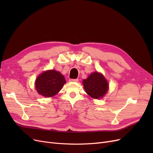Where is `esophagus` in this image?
Returning a JSON list of instances; mask_svg holds the SVG:
<instances>
[{
	"instance_id": "1",
	"label": "esophagus",
	"mask_w": 153,
	"mask_h": 153,
	"mask_svg": "<svg viewBox=\"0 0 153 153\" xmlns=\"http://www.w3.org/2000/svg\"><path fill=\"white\" fill-rule=\"evenodd\" d=\"M78 78H76V79H69V82H78Z\"/></svg>"
}]
</instances>
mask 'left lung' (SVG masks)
Here are the masks:
<instances>
[{
  "label": "left lung",
  "instance_id": "left-lung-1",
  "mask_svg": "<svg viewBox=\"0 0 153 153\" xmlns=\"http://www.w3.org/2000/svg\"><path fill=\"white\" fill-rule=\"evenodd\" d=\"M85 92L92 98L99 99L106 93L108 84L101 74L94 72L83 81Z\"/></svg>",
  "mask_w": 153,
  "mask_h": 153
}]
</instances>
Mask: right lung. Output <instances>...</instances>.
Instances as JSON below:
<instances>
[{
    "instance_id": "right-lung-1",
    "label": "right lung",
    "mask_w": 153,
    "mask_h": 153,
    "mask_svg": "<svg viewBox=\"0 0 153 153\" xmlns=\"http://www.w3.org/2000/svg\"><path fill=\"white\" fill-rule=\"evenodd\" d=\"M66 82L61 73L55 70L47 71L36 80V89L39 94L52 97L57 94Z\"/></svg>"
}]
</instances>
